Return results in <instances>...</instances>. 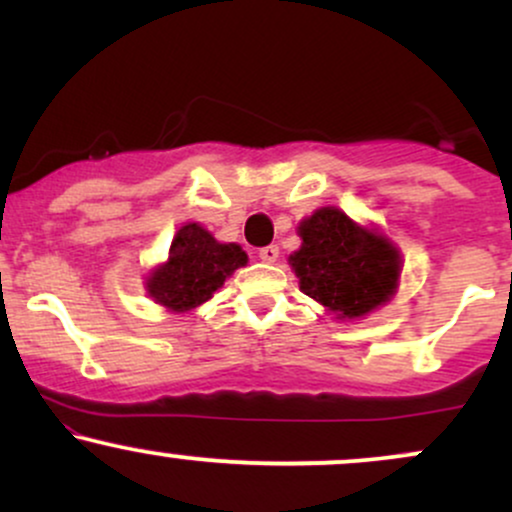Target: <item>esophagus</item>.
<instances>
[{
	"label": "esophagus",
	"instance_id": "1",
	"mask_svg": "<svg viewBox=\"0 0 512 512\" xmlns=\"http://www.w3.org/2000/svg\"><path fill=\"white\" fill-rule=\"evenodd\" d=\"M260 260L267 262V264L276 262V260H279V248H276V245H267V248H262L260 250Z\"/></svg>",
	"mask_w": 512,
	"mask_h": 512
}]
</instances>
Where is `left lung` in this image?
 I'll return each instance as SVG.
<instances>
[{
	"label": "left lung",
	"instance_id": "1",
	"mask_svg": "<svg viewBox=\"0 0 512 512\" xmlns=\"http://www.w3.org/2000/svg\"><path fill=\"white\" fill-rule=\"evenodd\" d=\"M298 236L301 248L289 255L298 286L337 320H361L397 293L402 255L378 228L320 207L298 223Z\"/></svg>",
	"mask_w": 512,
	"mask_h": 512
}]
</instances>
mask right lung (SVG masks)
Listing matches in <instances>:
<instances>
[{"instance_id":"add662e5","label":"right lung","mask_w":512,"mask_h":512,"mask_svg":"<svg viewBox=\"0 0 512 512\" xmlns=\"http://www.w3.org/2000/svg\"><path fill=\"white\" fill-rule=\"evenodd\" d=\"M248 255L238 243H219L202 223H185L170 243L168 260L144 279L149 298L168 313H190L207 303Z\"/></svg>"}]
</instances>
